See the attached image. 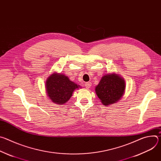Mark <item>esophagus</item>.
I'll return each mask as SVG.
<instances>
[{"label": "esophagus", "mask_w": 161, "mask_h": 161, "mask_svg": "<svg viewBox=\"0 0 161 161\" xmlns=\"http://www.w3.org/2000/svg\"><path fill=\"white\" fill-rule=\"evenodd\" d=\"M91 86H92V83L91 82H86V83H85V87L86 88H89L90 87H91Z\"/></svg>", "instance_id": "1"}]
</instances>
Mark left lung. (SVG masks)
Listing matches in <instances>:
<instances>
[{
    "label": "left lung",
    "mask_w": 161,
    "mask_h": 161,
    "mask_svg": "<svg viewBox=\"0 0 161 161\" xmlns=\"http://www.w3.org/2000/svg\"><path fill=\"white\" fill-rule=\"evenodd\" d=\"M125 81L116 74L104 75L96 87L98 97L104 105L115 103L123 96Z\"/></svg>",
    "instance_id": "obj_1"
}]
</instances>
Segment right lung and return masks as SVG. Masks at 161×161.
Segmentation results:
<instances>
[{"label": "right lung", "instance_id": "add662e5", "mask_svg": "<svg viewBox=\"0 0 161 161\" xmlns=\"http://www.w3.org/2000/svg\"><path fill=\"white\" fill-rule=\"evenodd\" d=\"M78 85L64 75L54 73L46 83V88L50 99L56 104H64L72 96Z\"/></svg>", "mask_w": 161, "mask_h": 161}]
</instances>
